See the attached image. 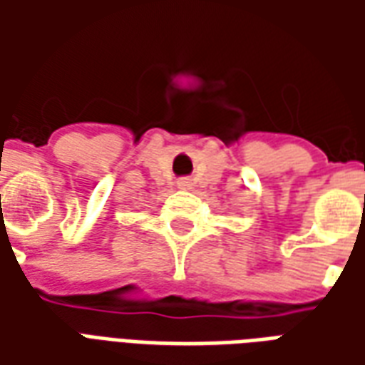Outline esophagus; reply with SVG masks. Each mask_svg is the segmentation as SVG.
<instances>
[{"mask_svg":"<svg viewBox=\"0 0 365 365\" xmlns=\"http://www.w3.org/2000/svg\"><path fill=\"white\" fill-rule=\"evenodd\" d=\"M190 185H191V182L187 180V178H182V180L178 182V187H180V190H190Z\"/></svg>","mask_w":365,"mask_h":365,"instance_id":"esophagus-1","label":"esophagus"}]
</instances>
